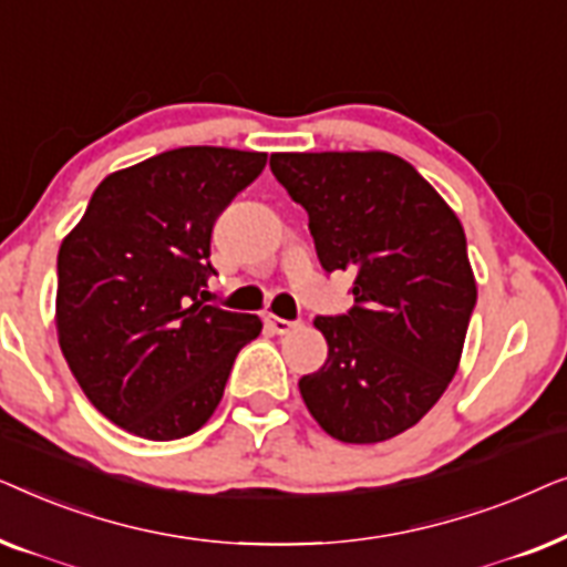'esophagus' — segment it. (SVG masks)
I'll return each instance as SVG.
<instances>
[{"mask_svg": "<svg viewBox=\"0 0 567 567\" xmlns=\"http://www.w3.org/2000/svg\"><path fill=\"white\" fill-rule=\"evenodd\" d=\"M266 324L278 336H286V332L301 328L299 320H284V317H276V315H266Z\"/></svg>", "mask_w": 567, "mask_h": 567, "instance_id": "34e87169", "label": "esophagus"}]
</instances>
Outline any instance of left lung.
<instances>
[{
	"label": "left lung",
	"mask_w": 567,
	"mask_h": 567,
	"mask_svg": "<svg viewBox=\"0 0 567 567\" xmlns=\"http://www.w3.org/2000/svg\"><path fill=\"white\" fill-rule=\"evenodd\" d=\"M270 169L309 214L322 268L355 274V305L315 320L328 361L299 379L305 405L343 444L398 436L460 367L477 301L462 224L390 152H281Z\"/></svg>",
	"instance_id": "obj_1"
}]
</instances>
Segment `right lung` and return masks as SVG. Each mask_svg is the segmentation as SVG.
<instances>
[{
	"mask_svg": "<svg viewBox=\"0 0 567 567\" xmlns=\"http://www.w3.org/2000/svg\"><path fill=\"white\" fill-rule=\"evenodd\" d=\"M266 152L181 146L107 175L59 250L61 353L107 421L150 441L196 433L255 315L198 299L216 274L212 229L266 167Z\"/></svg>",
	"mask_w": 567,
	"mask_h": 567,
	"instance_id": "1",
	"label": "right lung"
}]
</instances>
